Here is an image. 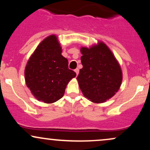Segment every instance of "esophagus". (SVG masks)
<instances>
[{
  "instance_id": "1",
  "label": "esophagus",
  "mask_w": 150,
  "mask_h": 150,
  "mask_svg": "<svg viewBox=\"0 0 150 150\" xmlns=\"http://www.w3.org/2000/svg\"><path fill=\"white\" fill-rule=\"evenodd\" d=\"M79 71H80V70H79L78 68H76V69L75 70V73H76V75H77L79 74Z\"/></svg>"
}]
</instances>
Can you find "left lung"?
Returning <instances> with one entry per match:
<instances>
[{
	"label": "left lung",
	"instance_id": "obj_1",
	"mask_svg": "<svg viewBox=\"0 0 150 150\" xmlns=\"http://www.w3.org/2000/svg\"><path fill=\"white\" fill-rule=\"evenodd\" d=\"M82 68L77 79L86 98L94 103L109 99L118 92L122 82L120 65L103 42L91 48L82 47Z\"/></svg>",
	"mask_w": 150,
	"mask_h": 150
}]
</instances>
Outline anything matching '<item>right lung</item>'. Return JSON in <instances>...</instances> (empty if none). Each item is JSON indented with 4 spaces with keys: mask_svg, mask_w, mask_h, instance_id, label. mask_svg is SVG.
<instances>
[{
    "mask_svg": "<svg viewBox=\"0 0 150 150\" xmlns=\"http://www.w3.org/2000/svg\"><path fill=\"white\" fill-rule=\"evenodd\" d=\"M61 53L57 37L51 35L39 44L27 62L26 85L39 101L51 104L59 100L69 81L76 76Z\"/></svg>",
    "mask_w": 150,
    "mask_h": 150,
    "instance_id": "1",
    "label": "right lung"
}]
</instances>
